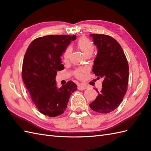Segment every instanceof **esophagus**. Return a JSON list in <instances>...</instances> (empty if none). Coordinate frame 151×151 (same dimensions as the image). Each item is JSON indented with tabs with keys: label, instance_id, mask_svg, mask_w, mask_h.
Segmentation results:
<instances>
[{
	"label": "esophagus",
	"instance_id": "34e87169",
	"mask_svg": "<svg viewBox=\"0 0 151 151\" xmlns=\"http://www.w3.org/2000/svg\"><path fill=\"white\" fill-rule=\"evenodd\" d=\"M87 88L86 86H84V85H82V84H78V89L79 90H84Z\"/></svg>",
	"mask_w": 151,
	"mask_h": 151
}]
</instances>
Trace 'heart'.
Returning a JSON list of instances; mask_svg holds the SVG:
<instances>
[{
  "instance_id": "1",
  "label": "heart",
  "mask_w": 151,
  "mask_h": 151,
  "mask_svg": "<svg viewBox=\"0 0 151 151\" xmlns=\"http://www.w3.org/2000/svg\"><path fill=\"white\" fill-rule=\"evenodd\" d=\"M77 47L83 53L85 56L87 55L91 54L93 52L94 46L91 41L86 37H82L80 38L77 41ZM70 54V48H67L63 52V58L64 60H67L69 58ZM85 73V70L82 69H78L75 70L74 75L78 79H81L84 76V73Z\"/></svg>"
}]
</instances>
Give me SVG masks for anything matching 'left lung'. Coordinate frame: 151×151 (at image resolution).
<instances>
[{
    "label": "left lung",
    "mask_w": 151,
    "mask_h": 151,
    "mask_svg": "<svg viewBox=\"0 0 151 151\" xmlns=\"http://www.w3.org/2000/svg\"><path fill=\"white\" fill-rule=\"evenodd\" d=\"M97 49L92 71L103 78L102 89L90 104L93 111L107 114L115 110L122 101L128 84L129 67L122 47L109 35L90 34Z\"/></svg>",
    "instance_id": "1"
}]
</instances>
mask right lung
<instances>
[{
	"instance_id": "1",
	"label": "right lung",
	"mask_w": 151,
	"mask_h": 151,
	"mask_svg": "<svg viewBox=\"0 0 151 151\" xmlns=\"http://www.w3.org/2000/svg\"><path fill=\"white\" fill-rule=\"evenodd\" d=\"M75 35H47L35 39L23 61L22 78L32 102L41 113L50 117L64 113L70 96L77 90L72 81L58 88L55 76L64 69L61 56Z\"/></svg>"
}]
</instances>
